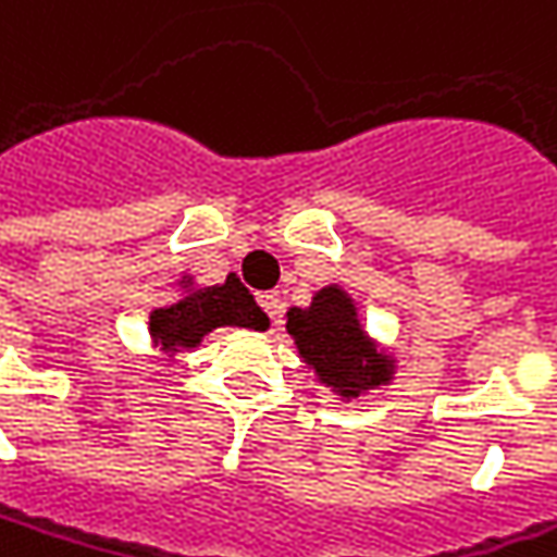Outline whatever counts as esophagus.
Returning <instances> with one entry per match:
<instances>
[{
  "label": "esophagus",
  "mask_w": 557,
  "mask_h": 557,
  "mask_svg": "<svg viewBox=\"0 0 557 557\" xmlns=\"http://www.w3.org/2000/svg\"><path fill=\"white\" fill-rule=\"evenodd\" d=\"M259 305L264 308V314L277 323L280 311H283V298H280V293H259Z\"/></svg>",
  "instance_id": "1"
}]
</instances>
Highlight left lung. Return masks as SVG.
Here are the masks:
<instances>
[{
	"mask_svg": "<svg viewBox=\"0 0 557 557\" xmlns=\"http://www.w3.org/2000/svg\"><path fill=\"white\" fill-rule=\"evenodd\" d=\"M286 333L301 363L342 404L392 385L397 375V355L370 336L357 298L342 283L317 289L308 308H289Z\"/></svg>",
	"mask_w": 557,
	"mask_h": 557,
	"instance_id": "left-lung-1",
	"label": "left lung"
}]
</instances>
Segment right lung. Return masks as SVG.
<instances>
[{
  "label": "right lung",
  "instance_id": "right-lung-1",
  "mask_svg": "<svg viewBox=\"0 0 557 557\" xmlns=\"http://www.w3.org/2000/svg\"><path fill=\"white\" fill-rule=\"evenodd\" d=\"M175 286V298L147 314V336L163 360L197 351L202 338L221 326L256 333H264L271 326L268 314L256 305L252 293L243 286L237 274H227V280L215 286H202L190 274H182Z\"/></svg>",
  "mask_w": 557,
  "mask_h": 557
}]
</instances>
